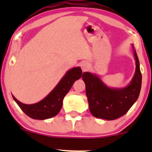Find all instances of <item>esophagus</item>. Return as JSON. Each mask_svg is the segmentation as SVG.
Returning <instances> with one entry per match:
<instances>
[{
  "label": "esophagus",
  "mask_w": 152,
  "mask_h": 152,
  "mask_svg": "<svg viewBox=\"0 0 152 152\" xmlns=\"http://www.w3.org/2000/svg\"><path fill=\"white\" fill-rule=\"evenodd\" d=\"M81 67H82V71H86L87 70V68H88L89 65L87 62H82V65H81Z\"/></svg>",
  "instance_id": "obj_1"
}]
</instances>
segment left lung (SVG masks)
<instances>
[{
  "mask_svg": "<svg viewBox=\"0 0 152 152\" xmlns=\"http://www.w3.org/2000/svg\"><path fill=\"white\" fill-rule=\"evenodd\" d=\"M134 56L135 73L129 85L123 88L107 87L97 75L90 72L82 74L89 110L94 117L107 121L117 119L124 115L137 100L141 89L142 75L135 50Z\"/></svg>",
  "mask_w": 152,
  "mask_h": 152,
  "instance_id": "obj_1",
  "label": "left lung"
}]
</instances>
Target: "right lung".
I'll list each match as a JSON object with an SVG mask.
<instances>
[{
    "mask_svg": "<svg viewBox=\"0 0 152 152\" xmlns=\"http://www.w3.org/2000/svg\"><path fill=\"white\" fill-rule=\"evenodd\" d=\"M80 67H73L67 70L57 85L42 101L32 104H26L12 96L20 108L28 116L37 120H45L56 116L62 107L64 97L70 90L73 83L82 77Z\"/></svg>",
    "mask_w": 152,
    "mask_h": 152,
    "instance_id": "obj_1",
    "label": "right lung"
}]
</instances>
